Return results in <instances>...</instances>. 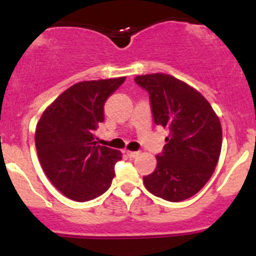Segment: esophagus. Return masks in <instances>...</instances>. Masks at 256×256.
<instances>
[{
	"instance_id": "obj_1",
	"label": "esophagus",
	"mask_w": 256,
	"mask_h": 256,
	"mask_svg": "<svg viewBox=\"0 0 256 256\" xmlns=\"http://www.w3.org/2000/svg\"><path fill=\"white\" fill-rule=\"evenodd\" d=\"M126 154H128L130 158H135V157H138V154H140V152H138V151H126Z\"/></svg>"
}]
</instances>
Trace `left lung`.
<instances>
[{"instance_id": "left-lung-1", "label": "left lung", "mask_w": 256, "mask_h": 256, "mask_svg": "<svg viewBox=\"0 0 256 256\" xmlns=\"http://www.w3.org/2000/svg\"><path fill=\"white\" fill-rule=\"evenodd\" d=\"M150 95L156 125L168 128L157 166L144 183L148 192L168 202H180L200 192L218 164L222 126L200 92L164 73L135 78Z\"/></svg>"}]
</instances>
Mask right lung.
<instances>
[{
  "instance_id": "obj_1",
  "label": "right lung",
  "mask_w": 256,
  "mask_h": 256,
  "mask_svg": "<svg viewBox=\"0 0 256 256\" xmlns=\"http://www.w3.org/2000/svg\"><path fill=\"white\" fill-rule=\"evenodd\" d=\"M125 76L74 84L42 114L36 148L54 187L76 202H88L109 190L121 160L118 150L100 146L94 131L104 121V105Z\"/></svg>"
}]
</instances>
